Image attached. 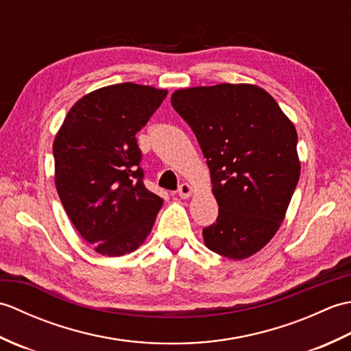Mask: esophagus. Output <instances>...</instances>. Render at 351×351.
<instances>
[{
	"instance_id": "esophagus-1",
	"label": "esophagus",
	"mask_w": 351,
	"mask_h": 351,
	"mask_svg": "<svg viewBox=\"0 0 351 351\" xmlns=\"http://www.w3.org/2000/svg\"><path fill=\"white\" fill-rule=\"evenodd\" d=\"M178 195H180L182 199H189L193 195V187L190 184L184 182L180 185V189H178Z\"/></svg>"
}]
</instances>
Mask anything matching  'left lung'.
Segmentation results:
<instances>
[{"mask_svg":"<svg viewBox=\"0 0 351 351\" xmlns=\"http://www.w3.org/2000/svg\"><path fill=\"white\" fill-rule=\"evenodd\" d=\"M170 101L195 132L219 204L217 220L202 230L205 245L250 258L279 230L299 182L294 123L255 84L180 88Z\"/></svg>","mask_w":351,"mask_h":351,"instance_id":"left-lung-1","label":"left lung"}]
</instances>
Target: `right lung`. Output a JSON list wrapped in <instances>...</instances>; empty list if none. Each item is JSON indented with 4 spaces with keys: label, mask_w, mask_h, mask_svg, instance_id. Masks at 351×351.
<instances>
[{
    "label": "right lung",
    "mask_w": 351,
    "mask_h": 351,
    "mask_svg": "<svg viewBox=\"0 0 351 351\" xmlns=\"http://www.w3.org/2000/svg\"><path fill=\"white\" fill-rule=\"evenodd\" d=\"M167 90L122 83L84 95L68 111L52 145L56 189L80 235L104 256L138 249L162 199L149 191L136 134Z\"/></svg>",
    "instance_id": "right-lung-1"
}]
</instances>
